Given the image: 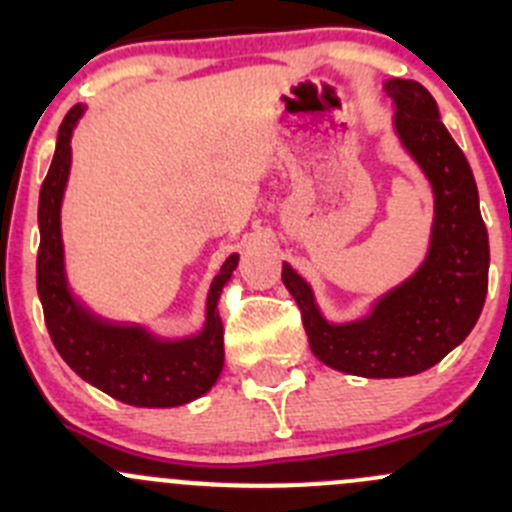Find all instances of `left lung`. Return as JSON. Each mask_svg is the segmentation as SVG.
<instances>
[{"mask_svg": "<svg viewBox=\"0 0 512 512\" xmlns=\"http://www.w3.org/2000/svg\"><path fill=\"white\" fill-rule=\"evenodd\" d=\"M396 103V133L431 180L436 198L431 247L414 277L391 289L369 317L329 324L312 287L282 265V282L302 312L314 356L344 374L396 379L431 369L476 327L488 292V230L478 208L476 178L441 123L436 98L418 81H386Z\"/></svg>", "mask_w": 512, "mask_h": 512, "instance_id": "left-lung-1", "label": "left lung"}]
</instances>
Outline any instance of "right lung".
<instances>
[{"label":"right lung","instance_id":"1","mask_svg":"<svg viewBox=\"0 0 512 512\" xmlns=\"http://www.w3.org/2000/svg\"><path fill=\"white\" fill-rule=\"evenodd\" d=\"M84 106H74L59 126L51 168L39 193V289L44 322L61 359L84 381L113 399L146 409H170L198 399L223 371V322L218 299L240 255H230L208 292L205 329L188 339H156L143 327H121L94 317L69 292L61 242V200L71 168V133Z\"/></svg>","mask_w":512,"mask_h":512}]
</instances>
